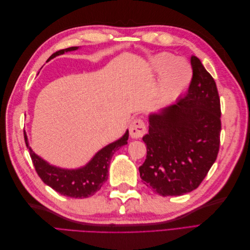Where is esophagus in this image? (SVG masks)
<instances>
[{
	"label": "esophagus",
	"mask_w": 250,
	"mask_h": 250,
	"mask_svg": "<svg viewBox=\"0 0 250 250\" xmlns=\"http://www.w3.org/2000/svg\"><path fill=\"white\" fill-rule=\"evenodd\" d=\"M129 133L132 139L142 138L146 133V126L142 119L138 118L132 121L129 127Z\"/></svg>",
	"instance_id": "esophagus-1"
}]
</instances>
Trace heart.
<instances>
[{
	"label": "heart",
	"mask_w": 250,
	"mask_h": 250,
	"mask_svg": "<svg viewBox=\"0 0 250 250\" xmlns=\"http://www.w3.org/2000/svg\"><path fill=\"white\" fill-rule=\"evenodd\" d=\"M151 70L161 74L154 89L157 103H170L183 94L190 84L193 70L187 60L176 58L171 53L162 52L150 60Z\"/></svg>",
	"instance_id": "b5f03b06"
}]
</instances>
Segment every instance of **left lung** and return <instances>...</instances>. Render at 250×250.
I'll list each match as a JSON object with an SVG mask.
<instances>
[{
	"label": "left lung",
	"instance_id": "1",
	"mask_svg": "<svg viewBox=\"0 0 250 250\" xmlns=\"http://www.w3.org/2000/svg\"><path fill=\"white\" fill-rule=\"evenodd\" d=\"M193 77L185 97L149 116L143 137L147 156L139 168L148 188L162 196H180L197 188L215 163L221 132L216 82L200 60L191 57Z\"/></svg>",
	"mask_w": 250,
	"mask_h": 250
}]
</instances>
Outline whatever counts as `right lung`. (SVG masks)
<instances>
[{"label": "right lung", "instance_id": "1", "mask_svg": "<svg viewBox=\"0 0 250 250\" xmlns=\"http://www.w3.org/2000/svg\"><path fill=\"white\" fill-rule=\"evenodd\" d=\"M77 49H79V47L59 50L52 54L50 59L64 54L65 52L75 51ZM24 137L34 168L44 184L66 197L87 198L99 191L103 184L107 180L111 157L119 148L126 145L129 132L127 130L122 138L98 151L84 167L72 170L58 168L43 161L30 148L25 131Z\"/></svg>", "mask_w": 250, "mask_h": 250}]
</instances>
